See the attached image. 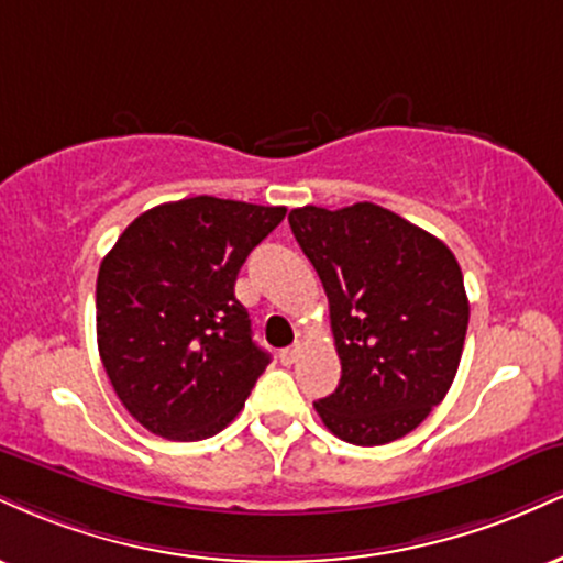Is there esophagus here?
Returning a JSON list of instances; mask_svg holds the SVG:
<instances>
[{
  "instance_id": "obj_1",
  "label": "esophagus",
  "mask_w": 563,
  "mask_h": 563,
  "mask_svg": "<svg viewBox=\"0 0 563 563\" xmlns=\"http://www.w3.org/2000/svg\"><path fill=\"white\" fill-rule=\"evenodd\" d=\"M299 357H301V344H294V346L283 349V352H280V360H283V363H286V365H294Z\"/></svg>"
}]
</instances>
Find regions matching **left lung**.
<instances>
[{"label": "left lung", "mask_w": 563, "mask_h": 563, "mask_svg": "<svg viewBox=\"0 0 563 563\" xmlns=\"http://www.w3.org/2000/svg\"><path fill=\"white\" fill-rule=\"evenodd\" d=\"M290 230L318 269L341 360L314 402L335 437L360 448L410 434L442 402L461 365L468 296L452 251L376 203L303 206Z\"/></svg>", "instance_id": "8db88e82"}]
</instances>
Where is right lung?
I'll return each instance as SVG.
<instances>
[{"label":"right lung","instance_id":"add662e5","mask_svg":"<svg viewBox=\"0 0 563 563\" xmlns=\"http://www.w3.org/2000/svg\"><path fill=\"white\" fill-rule=\"evenodd\" d=\"M286 206L196 196L134 219L97 273V349L121 405L174 442L214 437L269 354L235 299L245 256Z\"/></svg>","mask_w":563,"mask_h":563}]
</instances>
